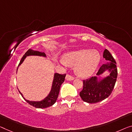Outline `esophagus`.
Segmentation results:
<instances>
[{
    "instance_id": "1",
    "label": "esophagus",
    "mask_w": 132,
    "mask_h": 132,
    "mask_svg": "<svg viewBox=\"0 0 132 132\" xmlns=\"http://www.w3.org/2000/svg\"><path fill=\"white\" fill-rule=\"evenodd\" d=\"M65 79H66L67 80H68V81H71V80H74V78L72 76H70V75L67 74V76H66V77H65Z\"/></svg>"
}]
</instances>
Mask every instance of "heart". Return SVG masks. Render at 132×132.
<instances>
[{"mask_svg": "<svg viewBox=\"0 0 132 132\" xmlns=\"http://www.w3.org/2000/svg\"><path fill=\"white\" fill-rule=\"evenodd\" d=\"M100 54L96 50H80L70 52L63 56L61 63L76 66V74L82 77H88L94 72L100 61Z\"/></svg>", "mask_w": 132, "mask_h": 132, "instance_id": "heart-1", "label": "heart"}]
</instances>
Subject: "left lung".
<instances>
[{"label":"left lung","instance_id":"left-lung-1","mask_svg":"<svg viewBox=\"0 0 132 132\" xmlns=\"http://www.w3.org/2000/svg\"><path fill=\"white\" fill-rule=\"evenodd\" d=\"M103 58L107 61L103 64L96 74L100 76L108 71L109 76L99 80L96 76L83 80V88L80 93L82 100L88 103H96L103 101L111 94L117 77L116 62L110 52L105 50Z\"/></svg>","mask_w":132,"mask_h":132}]
</instances>
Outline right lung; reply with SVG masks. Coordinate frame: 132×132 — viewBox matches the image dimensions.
<instances>
[{
	"label": "right lung",
	"mask_w": 132,
	"mask_h": 132,
	"mask_svg": "<svg viewBox=\"0 0 132 132\" xmlns=\"http://www.w3.org/2000/svg\"><path fill=\"white\" fill-rule=\"evenodd\" d=\"M31 55L42 56H44V57H46V55L44 52H39V51H34L31 49H29L26 51V53L24 54V55L23 56V57L22 58L21 61H20L19 64V65L18 67V68L19 67L20 65L23 62L24 60L25 59L26 56H31ZM18 68H17V70H18ZM65 76H66L65 74H58V73H55L51 92L49 93V94L48 95V96L46 97L44 100H42L41 101H32L26 100V99L23 97L22 93L20 92L19 91V92L20 93V94H21L22 97L24 98V100H25L28 103H29L30 105H31V106H32L33 107H35L36 108H40V109L46 108V107L52 106V105L56 102V100H57L58 94H59L61 86V84L64 81Z\"/></svg>",
	"instance_id": "1"
}]
</instances>
